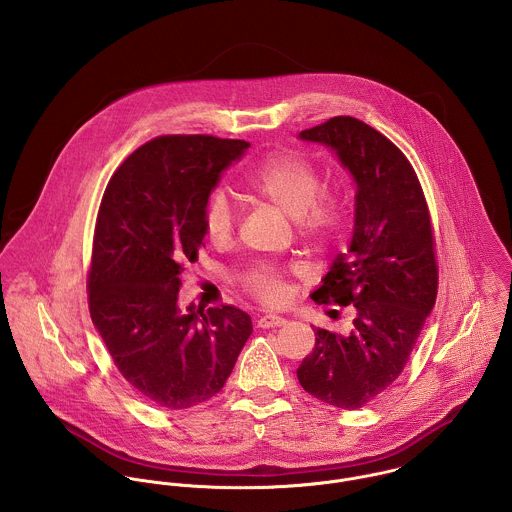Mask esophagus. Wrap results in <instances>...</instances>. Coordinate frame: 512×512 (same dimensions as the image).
I'll return each instance as SVG.
<instances>
[{"label": "esophagus", "instance_id": "34e87169", "mask_svg": "<svg viewBox=\"0 0 512 512\" xmlns=\"http://www.w3.org/2000/svg\"><path fill=\"white\" fill-rule=\"evenodd\" d=\"M286 324V320L284 318H280V316H274V314H270V316H262L260 320H258V328H278V326H284Z\"/></svg>", "mask_w": 512, "mask_h": 512}]
</instances>
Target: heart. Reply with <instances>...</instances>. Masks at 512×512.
Returning <instances> with one entry per match:
<instances>
[{"label": "heart", "instance_id": "heart-1", "mask_svg": "<svg viewBox=\"0 0 512 512\" xmlns=\"http://www.w3.org/2000/svg\"><path fill=\"white\" fill-rule=\"evenodd\" d=\"M248 188L260 200L296 222L298 232L308 240H322L338 224L340 212L330 196H318L320 176L316 169L296 155H276L248 176ZM204 232L214 246H224L234 234V212L224 194H214L204 208ZM248 290L266 304H280L286 288L280 274L260 266L244 278Z\"/></svg>", "mask_w": 512, "mask_h": 512}]
</instances>
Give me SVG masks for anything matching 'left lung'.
I'll return each instance as SVG.
<instances>
[{
	"mask_svg": "<svg viewBox=\"0 0 512 512\" xmlns=\"http://www.w3.org/2000/svg\"><path fill=\"white\" fill-rule=\"evenodd\" d=\"M298 139L328 147L355 184L347 252L312 294L316 304H353V326L347 336L318 328L298 379L316 399L357 409L401 375L435 306L429 210L405 155L369 125L334 117Z\"/></svg>",
	"mask_w": 512,
	"mask_h": 512,
	"instance_id": "8db88e82",
	"label": "left lung"
}]
</instances>
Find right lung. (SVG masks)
Segmentation results:
<instances>
[{
  "label": "right lung",
  "instance_id": "right-lung-1",
  "mask_svg": "<svg viewBox=\"0 0 512 512\" xmlns=\"http://www.w3.org/2000/svg\"><path fill=\"white\" fill-rule=\"evenodd\" d=\"M250 143L159 137L107 184L89 272V312L121 375L153 405L214 397L252 334L246 312L178 306L180 266L204 242V208Z\"/></svg>",
  "mask_w": 512,
  "mask_h": 512
}]
</instances>
